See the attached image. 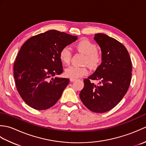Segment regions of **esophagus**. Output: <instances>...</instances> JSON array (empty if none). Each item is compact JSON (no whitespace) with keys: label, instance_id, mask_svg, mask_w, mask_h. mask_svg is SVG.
<instances>
[{"label":"esophagus","instance_id":"obj_1","mask_svg":"<svg viewBox=\"0 0 146 146\" xmlns=\"http://www.w3.org/2000/svg\"><path fill=\"white\" fill-rule=\"evenodd\" d=\"M70 82H73L74 81H75L76 79H74V78H70Z\"/></svg>","mask_w":146,"mask_h":146}]
</instances>
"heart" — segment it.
Returning <instances> with one entry per match:
<instances>
[{
  "mask_svg": "<svg viewBox=\"0 0 146 146\" xmlns=\"http://www.w3.org/2000/svg\"><path fill=\"white\" fill-rule=\"evenodd\" d=\"M75 48L79 51L85 55V63L92 68L97 67L101 61V56L97 51V48L94 43L86 39H82L76 43ZM59 58L61 63L68 64L70 63L71 52L68 47H64L59 53ZM88 71L85 66H71L67 68L64 71V75L70 78L76 79L87 75Z\"/></svg>",
  "mask_w": 146,
  "mask_h": 146,
  "instance_id": "heart-1",
  "label": "heart"
}]
</instances>
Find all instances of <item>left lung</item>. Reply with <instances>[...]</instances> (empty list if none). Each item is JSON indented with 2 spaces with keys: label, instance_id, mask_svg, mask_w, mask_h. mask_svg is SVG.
<instances>
[{
  "label": "left lung",
  "instance_id": "left-lung-1",
  "mask_svg": "<svg viewBox=\"0 0 146 146\" xmlns=\"http://www.w3.org/2000/svg\"><path fill=\"white\" fill-rule=\"evenodd\" d=\"M100 46L102 63L94 74L84 80L80 98L85 106L96 113H104L119 103L128 90L132 77V63L122 43L104 34H96ZM90 79L98 80V86Z\"/></svg>",
  "mask_w": 146,
  "mask_h": 146
}]
</instances>
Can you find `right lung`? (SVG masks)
Listing matches in <instances>:
<instances>
[{"instance_id":"right-lung-1","label":"right lung","mask_w":146,"mask_h":146,"mask_svg":"<svg viewBox=\"0 0 146 146\" xmlns=\"http://www.w3.org/2000/svg\"><path fill=\"white\" fill-rule=\"evenodd\" d=\"M77 39L49 30L31 37L22 46L14 62V76L19 94L29 107L46 110L60 98L70 80L56 76L63 73L59 53Z\"/></svg>"}]
</instances>
